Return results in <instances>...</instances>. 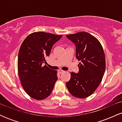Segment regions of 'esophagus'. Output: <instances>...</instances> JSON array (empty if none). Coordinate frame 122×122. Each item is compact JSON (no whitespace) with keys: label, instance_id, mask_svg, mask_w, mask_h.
Returning <instances> with one entry per match:
<instances>
[{"label":"esophagus","instance_id":"1","mask_svg":"<svg viewBox=\"0 0 122 122\" xmlns=\"http://www.w3.org/2000/svg\"><path fill=\"white\" fill-rule=\"evenodd\" d=\"M58 72H59V73H60V74H61V73H64V72H65V71H62V70H61V69H60L59 71H58Z\"/></svg>","mask_w":122,"mask_h":122}]
</instances>
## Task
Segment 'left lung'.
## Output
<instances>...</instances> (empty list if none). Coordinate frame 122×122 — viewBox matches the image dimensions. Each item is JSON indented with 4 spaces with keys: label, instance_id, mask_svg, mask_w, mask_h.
Segmentation results:
<instances>
[{
    "label": "left lung",
    "instance_id": "obj_1",
    "mask_svg": "<svg viewBox=\"0 0 122 122\" xmlns=\"http://www.w3.org/2000/svg\"><path fill=\"white\" fill-rule=\"evenodd\" d=\"M76 46V57L80 61L78 73H71L66 82L69 93L83 99L91 95L101 82L106 69V58L101 43L86 32L66 36Z\"/></svg>",
    "mask_w": 122,
    "mask_h": 122
}]
</instances>
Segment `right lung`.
I'll return each mask as SVG.
<instances>
[{
    "mask_svg": "<svg viewBox=\"0 0 122 122\" xmlns=\"http://www.w3.org/2000/svg\"><path fill=\"white\" fill-rule=\"evenodd\" d=\"M58 36L35 32L27 36L19 49L18 75L25 92L36 100H43L52 92L58 80L57 71L43 65L49 56L53 45L59 41Z\"/></svg>",
    "mask_w": 122,
    "mask_h": 122,
    "instance_id": "obj_1",
    "label": "right lung"
}]
</instances>
